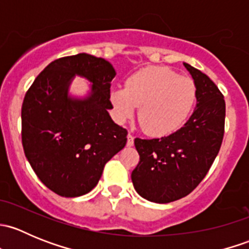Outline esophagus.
I'll use <instances>...</instances> for the list:
<instances>
[{"mask_svg": "<svg viewBox=\"0 0 249 249\" xmlns=\"http://www.w3.org/2000/svg\"><path fill=\"white\" fill-rule=\"evenodd\" d=\"M127 147H132L134 145V136L131 134L127 135V142H126Z\"/></svg>", "mask_w": 249, "mask_h": 249, "instance_id": "obj_1", "label": "esophagus"}]
</instances>
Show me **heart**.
<instances>
[{"mask_svg": "<svg viewBox=\"0 0 249 249\" xmlns=\"http://www.w3.org/2000/svg\"><path fill=\"white\" fill-rule=\"evenodd\" d=\"M109 101L119 122L132 117L139 108V119L152 136H167L183 126L196 101V87L190 78L178 77L167 67L140 70L126 80V88L110 91Z\"/></svg>", "mask_w": 249, "mask_h": 249, "instance_id": "obj_1", "label": "heart"}]
</instances>
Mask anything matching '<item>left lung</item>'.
Here are the masks:
<instances>
[{
  "mask_svg": "<svg viewBox=\"0 0 249 249\" xmlns=\"http://www.w3.org/2000/svg\"><path fill=\"white\" fill-rule=\"evenodd\" d=\"M196 87V107L188 122L161 139H135L140 162L131 173L135 190L148 201L187 196L207 175L224 136L225 101L205 73L183 62Z\"/></svg>",
  "mask_w": 249,
  "mask_h": 249,
  "instance_id": "1",
  "label": "left lung"
}]
</instances>
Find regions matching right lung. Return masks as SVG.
<instances>
[{
    "label": "right lung",
    "instance_id": "add662e5",
    "mask_svg": "<svg viewBox=\"0 0 249 249\" xmlns=\"http://www.w3.org/2000/svg\"><path fill=\"white\" fill-rule=\"evenodd\" d=\"M115 74L107 60L82 53L50 62L25 95V157L41 182L60 196L77 197L94 189L106 162L126 144L127 131L108 113ZM76 75L92 83L84 98L69 94Z\"/></svg>",
    "mask_w": 249,
    "mask_h": 249
}]
</instances>
